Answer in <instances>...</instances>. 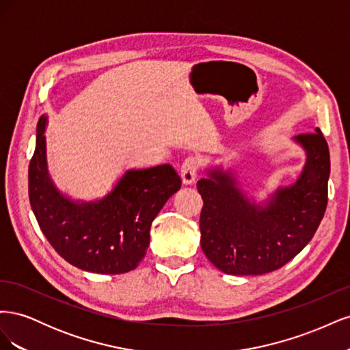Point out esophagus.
<instances>
[{
    "label": "esophagus",
    "instance_id": "esophagus-1",
    "mask_svg": "<svg viewBox=\"0 0 350 350\" xmlns=\"http://www.w3.org/2000/svg\"><path fill=\"white\" fill-rule=\"evenodd\" d=\"M198 159L194 156H188L183 166H181V178H183V183L185 185H191L196 178H197V172H198Z\"/></svg>",
    "mask_w": 350,
    "mask_h": 350
}]
</instances>
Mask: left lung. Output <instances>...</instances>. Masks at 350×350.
Returning a JSON list of instances; mask_svg holds the SVG:
<instances>
[{"label":"left lung","mask_w":350,"mask_h":350,"mask_svg":"<svg viewBox=\"0 0 350 350\" xmlns=\"http://www.w3.org/2000/svg\"><path fill=\"white\" fill-rule=\"evenodd\" d=\"M306 161L299 178L257 204L242 191L237 176L207 169L197 189L201 248L219 270L234 276L266 274L291 261L308 243L327 207L330 153L320 129L295 135Z\"/></svg>","instance_id":"left-lung-1"}]
</instances>
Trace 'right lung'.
<instances>
[{"instance_id": "right-lung-1", "label": "right lung", "mask_w": 350, "mask_h": 350, "mask_svg": "<svg viewBox=\"0 0 350 350\" xmlns=\"http://www.w3.org/2000/svg\"><path fill=\"white\" fill-rule=\"evenodd\" d=\"M46 122L42 115L29 165V200L40 230L62 258L84 271L134 270L149 248L152 221L181 188V178L171 165L130 169L103 198L71 200L48 172Z\"/></svg>"}]
</instances>
